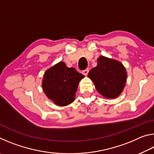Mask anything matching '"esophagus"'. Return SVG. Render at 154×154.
<instances>
[{
	"label": "esophagus",
	"mask_w": 154,
	"mask_h": 154,
	"mask_svg": "<svg viewBox=\"0 0 154 154\" xmlns=\"http://www.w3.org/2000/svg\"><path fill=\"white\" fill-rule=\"evenodd\" d=\"M88 72H89V69H87L84 70V71H82V73L85 75V76H86V75L88 74Z\"/></svg>",
	"instance_id": "obj_1"
}]
</instances>
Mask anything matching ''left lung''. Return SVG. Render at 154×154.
Instances as JSON below:
<instances>
[{
    "label": "left lung",
    "mask_w": 154,
    "mask_h": 154,
    "mask_svg": "<svg viewBox=\"0 0 154 154\" xmlns=\"http://www.w3.org/2000/svg\"><path fill=\"white\" fill-rule=\"evenodd\" d=\"M88 76L101 95L106 98H116L124 90L127 72L120 62L100 56L97 66L90 70Z\"/></svg>",
    "instance_id": "left-lung-1"
}]
</instances>
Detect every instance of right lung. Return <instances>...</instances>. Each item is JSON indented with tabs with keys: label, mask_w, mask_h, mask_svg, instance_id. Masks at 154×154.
<instances>
[{
	"label": "right lung",
	"mask_w": 154,
	"mask_h": 154,
	"mask_svg": "<svg viewBox=\"0 0 154 154\" xmlns=\"http://www.w3.org/2000/svg\"><path fill=\"white\" fill-rule=\"evenodd\" d=\"M84 75L74 68H69L60 62L47 70L43 75V90L56 105H69L75 100L78 85Z\"/></svg>",
	"instance_id": "1"
}]
</instances>
